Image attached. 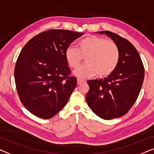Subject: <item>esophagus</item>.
I'll list each match as a JSON object with an SVG mask.
<instances>
[{"label": "esophagus", "mask_w": 154, "mask_h": 154, "mask_svg": "<svg viewBox=\"0 0 154 154\" xmlns=\"http://www.w3.org/2000/svg\"><path fill=\"white\" fill-rule=\"evenodd\" d=\"M85 80L80 79V78H77V84H81L82 83H85Z\"/></svg>", "instance_id": "esophagus-1"}]
</instances>
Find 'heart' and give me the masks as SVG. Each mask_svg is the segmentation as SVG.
Returning a JSON list of instances; mask_svg holds the SVG:
<instances>
[{
	"label": "heart",
	"mask_w": 154,
	"mask_h": 154,
	"mask_svg": "<svg viewBox=\"0 0 154 154\" xmlns=\"http://www.w3.org/2000/svg\"><path fill=\"white\" fill-rule=\"evenodd\" d=\"M77 49L68 47L65 51V58L69 66L76 68L85 58V63L75 71L80 78L96 75L105 77L111 75L117 67L120 59V50L113 40L98 36H88L80 40Z\"/></svg>",
	"instance_id": "obj_1"
}]
</instances>
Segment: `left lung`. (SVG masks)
<instances>
[{
	"label": "left lung",
	"instance_id": "1",
	"mask_svg": "<svg viewBox=\"0 0 154 154\" xmlns=\"http://www.w3.org/2000/svg\"><path fill=\"white\" fill-rule=\"evenodd\" d=\"M119 46L120 59L116 70L107 77L87 82L89 91L86 96L90 109L105 120L121 117L137 100L144 78V68L135 47L119 35L100 31Z\"/></svg>",
	"mask_w": 154,
	"mask_h": 154
}]
</instances>
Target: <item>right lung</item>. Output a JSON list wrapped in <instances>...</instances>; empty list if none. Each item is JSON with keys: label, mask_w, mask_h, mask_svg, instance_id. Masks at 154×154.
Listing matches in <instances>:
<instances>
[{"label": "right lung", "mask_w": 154, "mask_h": 154, "mask_svg": "<svg viewBox=\"0 0 154 154\" xmlns=\"http://www.w3.org/2000/svg\"><path fill=\"white\" fill-rule=\"evenodd\" d=\"M83 35L49 30L33 37L21 49L15 65V84L21 103L37 117L52 118L66 105L77 78L70 75L65 51Z\"/></svg>", "instance_id": "right-lung-1"}]
</instances>
